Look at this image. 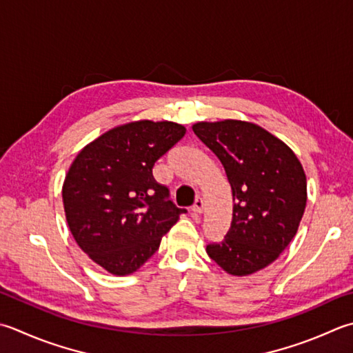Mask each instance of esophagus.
<instances>
[{"label":"esophagus","instance_id":"1","mask_svg":"<svg viewBox=\"0 0 353 353\" xmlns=\"http://www.w3.org/2000/svg\"><path fill=\"white\" fill-rule=\"evenodd\" d=\"M191 211L192 212H202L203 211V200L197 197L194 200V203H192V206H191Z\"/></svg>","mask_w":353,"mask_h":353}]
</instances>
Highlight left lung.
I'll return each instance as SVG.
<instances>
[{
    "mask_svg": "<svg viewBox=\"0 0 353 353\" xmlns=\"http://www.w3.org/2000/svg\"><path fill=\"white\" fill-rule=\"evenodd\" d=\"M194 134L222 162L232 191L226 236L206 252L232 275H250L286 250L306 208V174L294 151L243 121L199 122Z\"/></svg>",
    "mask_w": 353,
    "mask_h": 353,
    "instance_id": "8db88e82",
    "label": "left lung"
}]
</instances>
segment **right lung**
<instances>
[{
	"label": "right lung",
	"mask_w": 353,
	"mask_h": 353,
	"mask_svg": "<svg viewBox=\"0 0 353 353\" xmlns=\"http://www.w3.org/2000/svg\"><path fill=\"white\" fill-rule=\"evenodd\" d=\"M185 133L176 122H130L76 156L62 186L67 223L81 250L105 271H137L186 212L153 177L157 159Z\"/></svg>",
	"instance_id": "right-lung-1"
}]
</instances>
